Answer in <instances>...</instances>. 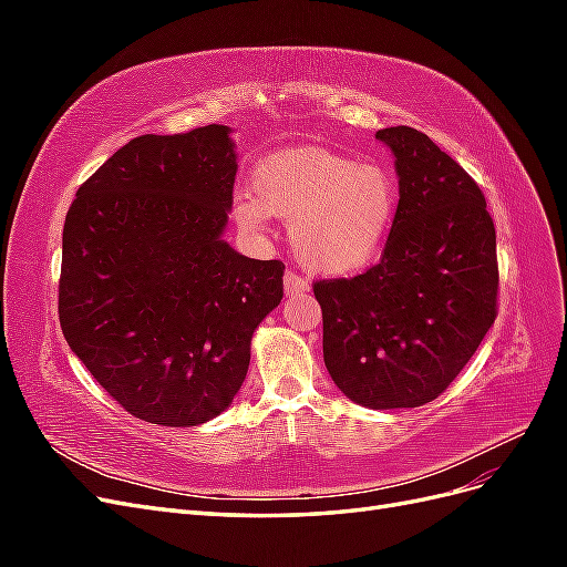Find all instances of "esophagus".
I'll list each match as a JSON object with an SVG mask.
<instances>
[{
  "label": "esophagus",
  "instance_id": "1",
  "mask_svg": "<svg viewBox=\"0 0 567 567\" xmlns=\"http://www.w3.org/2000/svg\"><path fill=\"white\" fill-rule=\"evenodd\" d=\"M284 290H286V298H300L310 290V284H307L302 277H298L296 271H286Z\"/></svg>",
  "mask_w": 567,
  "mask_h": 567
}]
</instances>
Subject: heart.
Returning a JSON list of instances; mask_svg holds the SVG:
<instances>
[{"label": "heart", "instance_id": "1", "mask_svg": "<svg viewBox=\"0 0 567 567\" xmlns=\"http://www.w3.org/2000/svg\"><path fill=\"white\" fill-rule=\"evenodd\" d=\"M252 192L236 194V225L265 236L269 215L290 221L296 260L321 277L367 269L383 252L400 208V186L385 165L317 148L265 161Z\"/></svg>", "mask_w": 567, "mask_h": 567}]
</instances>
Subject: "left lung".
Segmentation results:
<instances>
[{
    "instance_id": "obj_1",
    "label": "left lung",
    "mask_w": 567,
    "mask_h": 567,
    "mask_svg": "<svg viewBox=\"0 0 567 567\" xmlns=\"http://www.w3.org/2000/svg\"><path fill=\"white\" fill-rule=\"evenodd\" d=\"M394 156L400 208L379 265L317 281L323 364L369 409L433 402L496 317V234L480 186L414 127L375 132Z\"/></svg>"
}]
</instances>
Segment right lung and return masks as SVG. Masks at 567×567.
<instances>
[{"mask_svg":"<svg viewBox=\"0 0 567 567\" xmlns=\"http://www.w3.org/2000/svg\"><path fill=\"white\" fill-rule=\"evenodd\" d=\"M231 127L144 134L78 188L65 215L59 319L68 346L132 416L188 427L241 390L250 340L284 298V265L225 238Z\"/></svg>","mask_w":567,"mask_h":567,"instance_id":"add662e5","label":"right lung"}]
</instances>
